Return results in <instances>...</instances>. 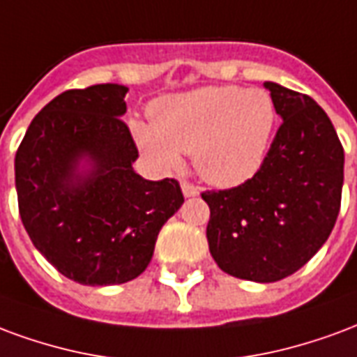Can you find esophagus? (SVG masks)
I'll list each match as a JSON object with an SVG mask.
<instances>
[{"instance_id": "34e87169", "label": "esophagus", "mask_w": 357, "mask_h": 357, "mask_svg": "<svg viewBox=\"0 0 357 357\" xmlns=\"http://www.w3.org/2000/svg\"><path fill=\"white\" fill-rule=\"evenodd\" d=\"M182 186V194H184V196L186 197H192V196H197V194H199V188H197L196 184H192V182H182L181 184Z\"/></svg>"}]
</instances>
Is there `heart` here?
Listing matches in <instances>:
<instances>
[{
    "label": "heart",
    "mask_w": 357,
    "mask_h": 357,
    "mask_svg": "<svg viewBox=\"0 0 357 357\" xmlns=\"http://www.w3.org/2000/svg\"><path fill=\"white\" fill-rule=\"evenodd\" d=\"M150 121H135L132 135L153 165L175 171L181 153H194L205 181L236 186L266 160L278 110L268 91L222 85L163 96L150 106Z\"/></svg>",
    "instance_id": "b5f03b06"
}]
</instances>
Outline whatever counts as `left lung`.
<instances>
[{"instance_id":"left-lung-1","label":"left lung","mask_w":357,"mask_h":357,"mask_svg":"<svg viewBox=\"0 0 357 357\" xmlns=\"http://www.w3.org/2000/svg\"><path fill=\"white\" fill-rule=\"evenodd\" d=\"M283 123L261 169L243 184L202 194L211 209L209 251L226 274L270 283L295 274L337 222L344 150L308 95L266 82Z\"/></svg>"}]
</instances>
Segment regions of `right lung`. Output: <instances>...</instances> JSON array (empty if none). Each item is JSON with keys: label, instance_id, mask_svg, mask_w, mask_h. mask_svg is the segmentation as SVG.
Returning <instances> with one entry per match:
<instances>
[{"label": "right lung", "instance_id": "1", "mask_svg": "<svg viewBox=\"0 0 357 357\" xmlns=\"http://www.w3.org/2000/svg\"><path fill=\"white\" fill-rule=\"evenodd\" d=\"M127 91L102 83L54 96L15 155L26 232L62 275L82 285H119L142 274L161 226L184 204L175 178L135 173L139 150L121 121Z\"/></svg>", "mask_w": 357, "mask_h": 357}]
</instances>
